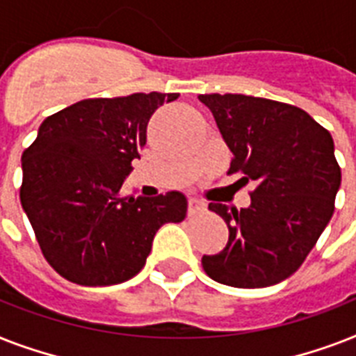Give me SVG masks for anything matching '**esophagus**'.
Here are the masks:
<instances>
[{
	"mask_svg": "<svg viewBox=\"0 0 356 356\" xmlns=\"http://www.w3.org/2000/svg\"><path fill=\"white\" fill-rule=\"evenodd\" d=\"M207 211V205L197 197H190L188 200V216H195V214H201V212Z\"/></svg>",
	"mask_w": 356,
	"mask_h": 356,
	"instance_id": "1",
	"label": "esophagus"
}]
</instances>
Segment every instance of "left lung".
I'll return each instance as SVG.
<instances>
[{
  "label": "left lung",
  "mask_w": 356,
  "mask_h": 356,
  "mask_svg": "<svg viewBox=\"0 0 356 356\" xmlns=\"http://www.w3.org/2000/svg\"><path fill=\"white\" fill-rule=\"evenodd\" d=\"M197 97L233 151L229 175L257 183L248 209L209 205L227 223L229 242L218 254H203V270L227 286L277 284L303 264L334 212L342 172L331 133L288 103L243 94Z\"/></svg>",
  "instance_id": "left-lung-1"
}]
</instances>
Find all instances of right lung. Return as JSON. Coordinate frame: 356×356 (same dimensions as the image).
<instances>
[{
	"label": "right lung",
	"mask_w": 356,
	"mask_h": 356,
	"mask_svg": "<svg viewBox=\"0 0 356 356\" xmlns=\"http://www.w3.org/2000/svg\"><path fill=\"white\" fill-rule=\"evenodd\" d=\"M179 94L94 97L47 116L22 155L19 201L44 259L64 279L111 286L138 273L156 231L186 216V197H123L151 114Z\"/></svg>",
	"instance_id": "obj_1"
}]
</instances>
